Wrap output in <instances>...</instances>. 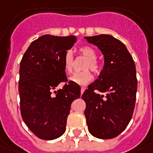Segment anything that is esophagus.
I'll list each match as a JSON object with an SVG mask.
<instances>
[{
  "label": "esophagus",
  "instance_id": "obj_1",
  "mask_svg": "<svg viewBox=\"0 0 153 153\" xmlns=\"http://www.w3.org/2000/svg\"><path fill=\"white\" fill-rule=\"evenodd\" d=\"M85 90H86V88H85L84 87H81V94H82V93L84 92Z\"/></svg>",
  "mask_w": 153,
  "mask_h": 153
}]
</instances>
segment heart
Wrapping results in <instances>:
<instances>
[{
  "instance_id": "obj_1",
  "label": "heart",
  "mask_w": 153,
  "mask_h": 153,
  "mask_svg": "<svg viewBox=\"0 0 153 153\" xmlns=\"http://www.w3.org/2000/svg\"><path fill=\"white\" fill-rule=\"evenodd\" d=\"M79 52L87 58V61L84 65L83 69L85 71L82 72H77L74 73L72 76H71L70 80L79 85H86L89 83L92 79V74L89 70L91 69L92 71L97 73L100 71V65L96 58V53L95 51L90 46H82L79 49ZM64 69L66 73H71L73 69V62H74V57L73 53L71 51H66L64 56Z\"/></svg>"
}]
</instances>
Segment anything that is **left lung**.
<instances>
[{
  "mask_svg": "<svg viewBox=\"0 0 153 153\" xmlns=\"http://www.w3.org/2000/svg\"><path fill=\"white\" fill-rule=\"evenodd\" d=\"M84 38L104 57L98 79L82 95L88 130L97 138H115L127 128L133 114L137 90L135 62L125 45L111 35Z\"/></svg>",
  "mask_w": 153,
  "mask_h": 153,
  "instance_id": "8db88e82",
  "label": "left lung"
}]
</instances>
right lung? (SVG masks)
Here are the masks:
<instances>
[{"label":"right lung","mask_w":153,"mask_h":153,"mask_svg":"<svg viewBox=\"0 0 153 153\" xmlns=\"http://www.w3.org/2000/svg\"><path fill=\"white\" fill-rule=\"evenodd\" d=\"M77 38L45 34L33 41L20 63L18 90L23 120L30 131L42 140H54L66 131L72 102L80 97L81 88L66 82L64 56Z\"/></svg>","instance_id":"add662e5"}]
</instances>
